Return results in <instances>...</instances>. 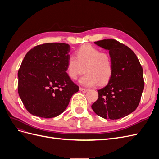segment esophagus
Returning a JSON list of instances; mask_svg holds the SVG:
<instances>
[{"mask_svg":"<svg viewBox=\"0 0 159 159\" xmlns=\"http://www.w3.org/2000/svg\"><path fill=\"white\" fill-rule=\"evenodd\" d=\"M80 90L81 91V92H83V93H86L88 91V89H85V88H80Z\"/></svg>","mask_w":159,"mask_h":159,"instance_id":"obj_1","label":"esophagus"}]
</instances>
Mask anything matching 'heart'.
Instances as JSON below:
<instances>
[{
  "instance_id": "heart-1",
  "label": "heart",
  "mask_w": 159,
  "mask_h": 159,
  "mask_svg": "<svg viewBox=\"0 0 159 159\" xmlns=\"http://www.w3.org/2000/svg\"><path fill=\"white\" fill-rule=\"evenodd\" d=\"M75 56L76 58L69 57L66 62V71L70 79L76 80L84 71L85 74L79 80L82 85L93 87L99 83L102 85L110 80L113 66L107 53H102L97 48L85 44L77 50Z\"/></svg>"
}]
</instances>
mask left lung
Returning a JSON list of instances; mask_svg holds the SVG:
<instances>
[{
  "mask_svg": "<svg viewBox=\"0 0 159 159\" xmlns=\"http://www.w3.org/2000/svg\"><path fill=\"white\" fill-rule=\"evenodd\" d=\"M94 44L109 50L113 71L108 84L98 90V99L91 105L104 119H118L135 110L144 89L143 70L135 54L127 46L113 39Z\"/></svg>",
  "mask_w": 159,
  "mask_h": 159,
  "instance_id": "8db88e82",
  "label": "left lung"
}]
</instances>
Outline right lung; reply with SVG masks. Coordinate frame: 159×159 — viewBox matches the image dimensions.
<instances>
[{"label": "right lung", "instance_id": "1", "mask_svg": "<svg viewBox=\"0 0 159 159\" xmlns=\"http://www.w3.org/2000/svg\"><path fill=\"white\" fill-rule=\"evenodd\" d=\"M69 44L46 43L28 52L18 72V92L30 113L52 118L63 113L79 87L66 71Z\"/></svg>", "mask_w": 159, "mask_h": 159}]
</instances>
